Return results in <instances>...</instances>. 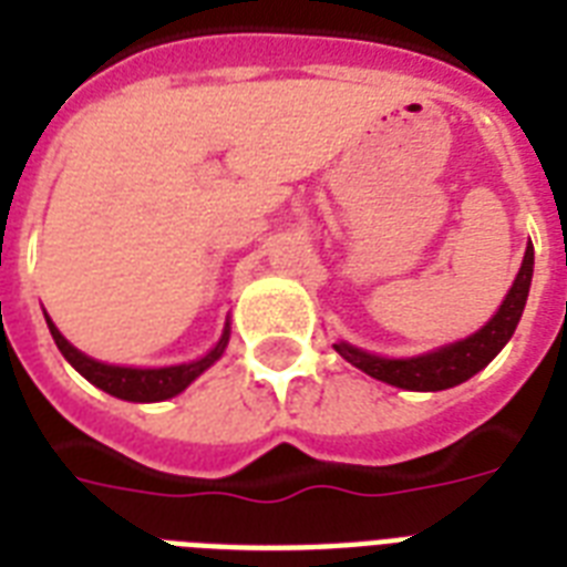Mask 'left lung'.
I'll return each mask as SVG.
<instances>
[{"instance_id": "1", "label": "left lung", "mask_w": 567, "mask_h": 567, "mask_svg": "<svg viewBox=\"0 0 567 567\" xmlns=\"http://www.w3.org/2000/svg\"><path fill=\"white\" fill-rule=\"evenodd\" d=\"M529 282H533V244L524 252V265H520L497 315L480 332L467 336L465 341L439 347L432 353L412 355V359H382V355L364 353V350L344 344V341L336 344V350L353 368L379 379V382L405 388V391H444V388L458 385V382L483 371L485 364L506 347V341L515 336V327H518L524 306H527Z\"/></svg>"}]
</instances>
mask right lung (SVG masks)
Listing matches in <instances>:
<instances>
[{
    "label": "right lung",
    "mask_w": 567,
    "mask_h": 567,
    "mask_svg": "<svg viewBox=\"0 0 567 567\" xmlns=\"http://www.w3.org/2000/svg\"><path fill=\"white\" fill-rule=\"evenodd\" d=\"M47 327L49 332H52V338H55L61 355H64L66 362L73 364L75 371L82 373L87 382L102 388L105 394L120 396V400H132V403H158V400H171V396L182 394L199 373L208 371V368L220 359L226 344H229V323H226L217 347L208 350L203 359H196V362L173 364V368H120V364L96 362L91 355H84L82 350H75V347L58 332V327L49 318Z\"/></svg>",
    "instance_id": "1"
}]
</instances>
